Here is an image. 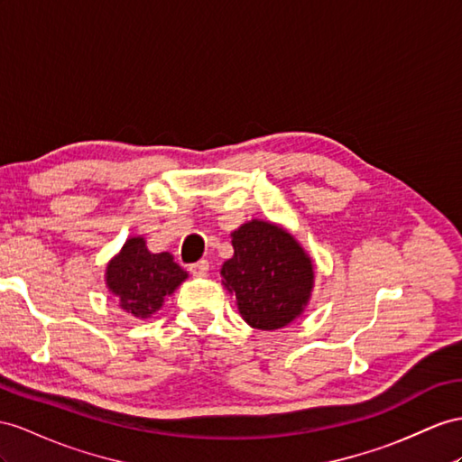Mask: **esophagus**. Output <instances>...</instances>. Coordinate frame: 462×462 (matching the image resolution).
<instances>
[{
    "instance_id": "obj_1",
    "label": "esophagus",
    "mask_w": 462,
    "mask_h": 462,
    "mask_svg": "<svg viewBox=\"0 0 462 462\" xmlns=\"http://www.w3.org/2000/svg\"><path fill=\"white\" fill-rule=\"evenodd\" d=\"M189 271H191L195 277H205L208 273V262L207 259H200V262L189 265Z\"/></svg>"
}]
</instances>
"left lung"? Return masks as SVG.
<instances>
[{
    "mask_svg": "<svg viewBox=\"0 0 462 462\" xmlns=\"http://www.w3.org/2000/svg\"><path fill=\"white\" fill-rule=\"evenodd\" d=\"M232 245L220 275L244 320L269 332L297 320L310 300L314 265L294 236L255 218L232 232Z\"/></svg>",
    "mask_w": 462,
    "mask_h": 462,
    "instance_id": "obj_1",
    "label": "left lung"
}]
</instances>
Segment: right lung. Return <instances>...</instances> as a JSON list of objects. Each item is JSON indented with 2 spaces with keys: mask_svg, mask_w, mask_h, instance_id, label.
Here are the masks:
<instances>
[{
  "mask_svg": "<svg viewBox=\"0 0 462 462\" xmlns=\"http://www.w3.org/2000/svg\"><path fill=\"white\" fill-rule=\"evenodd\" d=\"M187 279V271L173 262L168 252L152 254L146 240L128 238L107 265V289L118 299V306L136 318H150L158 312L163 299Z\"/></svg>",
  "mask_w": 462,
  "mask_h": 462,
  "instance_id": "add662e5",
  "label": "right lung"
}]
</instances>
